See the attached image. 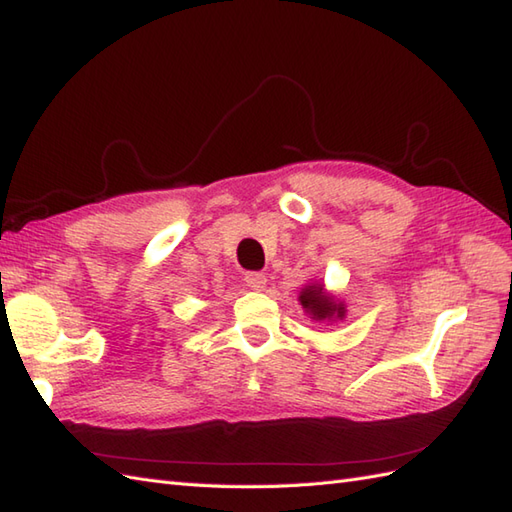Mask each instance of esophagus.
<instances>
[{
    "label": "esophagus",
    "mask_w": 512,
    "mask_h": 512,
    "mask_svg": "<svg viewBox=\"0 0 512 512\" xmlns=\"http://www.w3.org/2000/svg\"><path fill=\"white\" fill-rule=\"evenodd\" d=\"M244 281L251 290H261L266 285V275H264V272H246Z\"/></svg>",
    "instance_id": "1"
}]
</instances>
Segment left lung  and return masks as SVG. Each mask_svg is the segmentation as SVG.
<instances>
[{
	"label": "left lung",
	"instance_id": "8db88e82",
	"mask_svg": "<svg viewBox=\"0 0 512 512\" xmlns=\"http://www.w3.org/2000/svg\"><path fill=\"white\" fill-rule=\"evenodd\" d=\"M299 301L316 320H329L334 316H338V318L344 316V307L334 299V296L323 290V285H310V288H305L299 296Z\"/></svg>",
	"mask_w": 512,
	"mask_h": 512
}]
</instances>
